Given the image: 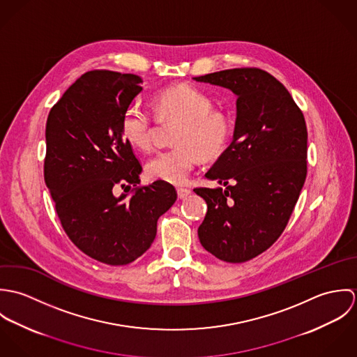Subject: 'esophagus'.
Wrapping results in <instances>:
<instances>
[{"label":"esophagus","mask_w":357,"mask_h":357,"mask_svg":"<svg viewBox=\"0 0 357 357\" xmlns=\"http://www.w3.org/2000/svg\"><path fill=\"white\" fill-rule=\"evenodd\" d=\"M190 194H191V190H188V188H183V187H178V188H177V195H178L180 199L187 198Z\"/></svg>","instance_id":"34e87169"}]
</instances>
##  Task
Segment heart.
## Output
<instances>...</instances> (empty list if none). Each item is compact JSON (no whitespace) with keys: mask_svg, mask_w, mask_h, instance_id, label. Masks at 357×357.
Returning a JSON list of instances; mask_svg holds the SVG:
<instances>
[{"mask_svg":"<svg viewBox=\"0 0 357 357\" xmlns=\"http://www.w3.org/2000/svg\"><path fill=\"white\" fill-rule=\"evenodd\" d=\"M153 105L162 119L178 121L172 143L174 147L155 153L146 165L147 174L172 184H183L198 160L214 159L225 151L232 136L231 118L213 109V100L199 88L177 85L155 95ZM121 133L135 149L149 150L153 144L151 114L130 104L121 116Z\"/></svg>","mask_w":357,"mask_h":357,"instance_id":"obj_1","label":"heart"}]
</instances>
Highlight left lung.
Segmentation results:
<instances>
[{
  "instance_id": "obj_1",
  "label": "left lung",
  "mask_w": 357,
  "mask_h": 357,
  "mask_svg": "<svg viewBox=\"0 0 357 357\" xmlns=\"http://www.w3.org/2000/svg\"><path fill=\"white\" fill-rule=\"evenodd\" d=\"M194 79L238 96L234 140L204 174L225 188H194L207 204L198 236L214 257L246 262L279 239L298 201L306 178L305 118L289 91L261 68Z\"/></svg>"
}]
</instances>
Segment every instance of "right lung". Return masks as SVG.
<instances>
[{
	"instance_id": "right-lung-1",
	"label": "right lung",
	"mask_w": 357,
	"mask_h": 357,
	"mask_svg": "<svg viewBox=\"0 0 357 357\" xmlns=\"http://www.w3.org/2000/svg\"><path fill=\"white\" fill-rule=\"evenodd\" d=\"M142 85L135 74L88 71L47 121L44 178L60 224L82 253L107 265L146 253L158 218L177 199L166 181L140 185L142 163L121 133V116ZM118 186L126 192L119 199L113 195Z\"/></svg>"
}]
</instances>
